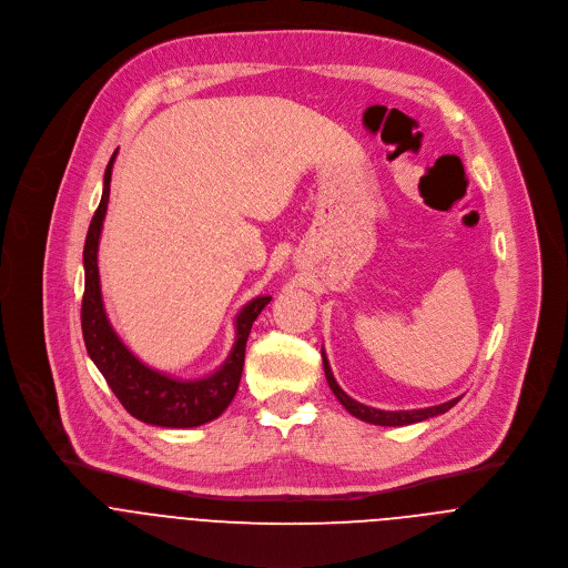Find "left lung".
<instances>
[{
  "mask_svg": "<svg viewBox=\"0 0 568 568\" xmlns=\"http://www.w3.org/2000/svg\"><path fill=\"white\" fill-rule=\"evenodd\" d=\"M323 367H325V378L334 392V396L341 400V405L352 414L356 416L358 420H365L369 425H381V427H405V425H414V423H420V420H427V418H434V416H440L445 412H449L460 398H454L449 403H443V405H436V407H427V409H412V412H383V409H374V407H367L354 398H349L336 383L332 369H329V361L325 356V349H323Z\"/></svg>",
  "mask_w": 568,
  "mask_h": 568,
  "instance_id": "8db88e82",
  "label": "left lung"
}]
</instances>
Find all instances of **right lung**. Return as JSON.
<instances>
[{"label": "right lung", "instance_id": "obj_1", "mask_svg": "<svg viewBox=\"0 0 568 568\" xmlns=\"http://www.w3.org/2000/svg\"><path fill=\"white\" fill-rule=\"evenodd\" d=\"M116 152L112 154L105 174H103V194L99 207L90 221L85 245H83V270H85V287L81 301V332L88 356L105 378L112 394L125 407L130 416L141 423L168 429H187L205 425L219 418L232 398L236 396L245 345L252 329V323L263 312V307L272 301V296H256L250 301L236 316V338L230 356L212 376L199 381H179L168 374H161L148 365H143L116 336L112 329L101 298L99 285V267H97V250L99 236L103 227V216L108 210L110 196V176Z\"/></svg>", "mask_w": 568, "mask_h": 568}]
</instances>
